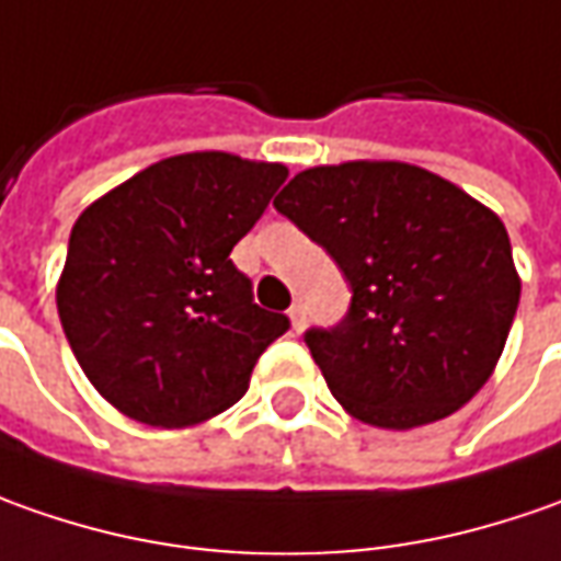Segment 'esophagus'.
Wrapping results in <instances>:
<instances>
[{
    "label": "esophagus",
    "instance_id": "esophagus-1",
    "mask_svg": "<svg viewBox=\"0 0 561 561\" xmlns=\"http://www.w3.org/2000/svg\"><path fill=\"white\" fill-rule=\"evenodd\" d=\"M288 317H291V325H295V332H300V329L307 325V307H304V304H291Z\"/></svg>",
    "mask_w": 561,
    "mask_h": 561
}]
</instances>
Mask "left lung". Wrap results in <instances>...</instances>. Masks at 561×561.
I'll list each match as a JSON object with an SVG mask.
<instances>
[{"mask_svg":"<svg viewBox=\"0 0 561 561\" xmlns=\"http://www.w3.org/2000/svg\"><path fill=\"white\" fill-rule=\"evenodd\" d=\"M273 207L351 285L347 313L304 332L344 410L378 428H415L472 400L522 295L496 214L397 161L304 170Z\"/></svg>","mask_w":561,"mask_h":561,"instance_id":"8db88e82","label":"left lung"}]
</instances>
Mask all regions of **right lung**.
Segmentation results:
<instances>
[{
    "label": "right lung",
    "instance_id": "add662e5",
    "mask_svg": "<svg viewBox=\"0 0 561 561\" xmlns=\"http://www.w3.org/2000/svg\"><path fill=\"white\" fill-rule=\"evenodd\" d=\"M282 164L176 154L73 222L58 317L95 391L136 422L180 428L242 400L288 317L254 304L232 248L285 183Z\"/></svg>",
    "mask_w": 561,
    "mask_h": 561
}]
</instances>
